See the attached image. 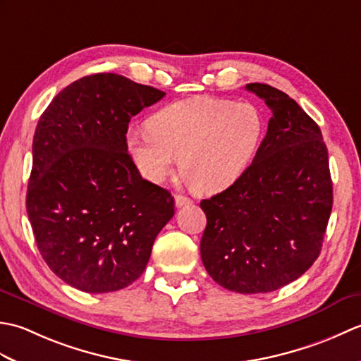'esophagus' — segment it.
<instances>
[{
	"mask_svg": "<svg viewBox=\"0 0 361 361\" xmlns=\"http://www.w3.org/2000/svg\"><path fill=\"white\" fill-rule=\"evenodd\" d=\"M192 204V200L190 198L185 197V195H175V206L176 208H183V206Z\"/></svg>",
	"mask_w": 361,
	"mask_h": 361,
	"instance_id": "obj_1",
	"label": "esophagus"
}]
</instances>
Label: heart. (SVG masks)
I'll return each mask as SVG.
<instances>
[{
	"label": "heart",
	"mask_w": 361,
	"mask_h": 361,
	"mask_svg": "<svg viewBox=\"0 0 361 361\" xmlns=\"http://www.w3.org/2000/svg\"><path fill=\"white\" fill-rule=\"evenodd\" d=\"M149 130H128L127 149L141 175L163 183L180 171L195 192L216 194L247 171L264 132L250 104L224 99H186L164 106L147 122Z\"/></svg>",
	"instance_id": "obj_1"
}]
</instances>
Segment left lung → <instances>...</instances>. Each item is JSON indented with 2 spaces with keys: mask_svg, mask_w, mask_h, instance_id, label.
<instances>
[{
  "mask_svg": "<svg viewBox=\"0 0 361 361\" xmlns=\"http://www.w3.org/2000/svg\"><path fill=\"white\" fill-rule=\"evenodd\" d=\"M271 118L252 163L224 192L202 200L200 255L219 286L268 293L302 276L318 259L334 195L318 124L288 94L248 83Z\"/></svg>",
  "mask_w": 361,
  "mask_h": 361,
  "instance_id": "obj_1",
  "label": "left lung"
}]
</instances>
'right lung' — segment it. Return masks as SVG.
<instances>
[{
    "label": "right lung",
    "mask_w": 361,
    "mask_h": 361,
    "mask_svg": "<svg viewBox=\"0 0 361 361\" xmlns=\"http://www.w3.org/2000/svg\"><path fill=\"white\" fill-rule=\"evenodd\" d=\"M164 94L99 73L60 91L40 116L26 211L42 257L68 286L109 293L133 283L173 217V197L142 178L126 140L130 119Z\"/></svg>",
    "instance_id": "obj_1"
}]
</instances>
